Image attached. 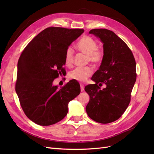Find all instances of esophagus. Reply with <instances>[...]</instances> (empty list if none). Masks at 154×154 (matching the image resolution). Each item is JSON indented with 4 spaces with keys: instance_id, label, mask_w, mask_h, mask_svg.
I'll return each instance as SVG.
<instances>
[{
    "instance_id": "obj_1",
    "label": "esophagus",
    "mask_w": 154,
    "mask_h": 154,
    "mask_svg": "<svg viewBox=\"0 0 154 154\" xmlns=\"http://www.w3.org/2000/svg\"><path fill=\"white\" fill-rule=\"evenodd\" d=\"M80 87H81V91L82 92V91H84V85H83L82 83H80Z\"/></svg>"
}]
</instances>
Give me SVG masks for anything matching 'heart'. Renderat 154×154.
Masks as SVG:
<instances>
[{"instance_id":"heart-1","label":"heart","mask_w":154,"mask_h":154,"mask_svg":"<svg viewBox=\"0 0 154 154\" xmlns=\"http://www.w3.org/2000/svg\"><path fill=\"white\" fill-rule=\"evenodd\" d=\"M97 41L90 36H83L76 44V49L80 53L87 55L88 62L96 66L101 63L103 58V53L98 47ZM64 62L66 66L71 67L74 62V53L71 48H68L65 53ZM91 67L76 68L69 73V78L78 82H85L92 74Z\"/></svg>"}]
</instances>
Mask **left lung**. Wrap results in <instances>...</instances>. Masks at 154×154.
I'll use <instances>...</instances> for the list:
<instances>
[{
  "label": "left lung",
  "instance_id": "left-lung-1",
  "mask_svg": "<svg viewBox=\"0 0 154 154\" xmlns=\"http://www.w3.org/2000/svg\"><path fill=\"white\" fill-rule=\"evenodd\" d=\"M103 43V58L92 80L85 86L90 96L86 111L92 120L106 124L115 122L125 112L131 100L136 80V63L132 51L113 31L94 29L89 31ZM106 87L103 90L100 87Z\"/></svg>",
  "mask_w": 154,
  "mask_h": 154
}]
</instances>
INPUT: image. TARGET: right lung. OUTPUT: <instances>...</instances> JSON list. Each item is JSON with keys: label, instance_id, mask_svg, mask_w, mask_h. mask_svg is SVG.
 <instances>
[{"label": "right lung", "instance_id": "add662e5", "mask_svg": "<svg viewBox=\"0 0 154 154\" xmlns=\"http://www.w3.org/2000/svg\"><path fill=\"white\" fill-rule=\"evenodd\" d=\"M84 29L49 27L41 31L22 51L17 65L15 91L26 116L42 126L66 117L68 103L79 95L80 86L70 80L63 87L53 82L63 74L65 53Z\"/></svg>", "mask_w": 154, "mask_h": 154}]
</instances>
